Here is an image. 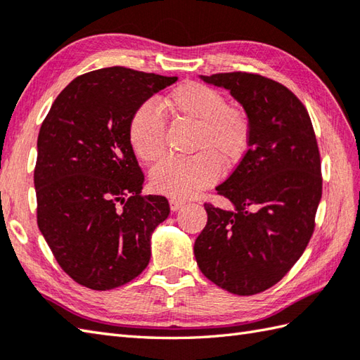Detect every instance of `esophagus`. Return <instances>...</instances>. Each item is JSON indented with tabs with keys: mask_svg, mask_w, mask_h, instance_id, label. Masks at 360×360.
I'll return each mask as SVG.
<instances>
[{
	"mask_svg": "<svg viewBox=\"0 0 360 360\" xmlns=\"http://www.w3.org/2000/svg\"><path fill=\"white\" fill-rule=\"evenodd\" d=\"M182 205H184V202L182 201H178V200H170V210L172 212H178Z\"/></svg>",
	"mask_w": 360,
	"mask_h": 360,
	"instance_id": "obj_1",
	"label": "esophagus"
}]
</instances>
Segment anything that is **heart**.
<instances>
[{
    "label": "heart",
    "instance_id": "heart-1",
    "mask_svg": "<svg viewBox=\"0 0 360 360\" xmlns=\"http://www.w3.org/2000/svg\"><path fill=\"white\" fill-rule=\"evenodd\" d=\"M165 106L173 116L195 124V148L201 151L187 159L162 160L151 170L150 184L159 195L188 200L218 181L219 160L233 165L243 158L250 142V119L243 108L226 105L218 91L196 82L174 88ZM128 141L143 162L164 155L165 120L155 103L143 102L133 111Z\"/></svg>",
    "mask_w": 360,
    "mask_h": 360
}]
</instances>
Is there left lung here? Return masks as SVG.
<instances>
[{
    "mask_svg": "<svg viewBox=\"0 0 360 360\" xmlns=\"http://www.w3.org/2000/svg\"><path fill=\"white\" fill-rule=\"evenodd\" d=\"M224 88L250 119V142L217 193L233 204H204L207 224L195 241L201 272L236 295L278 283L307 249L322 198L320 153L309 114L281 83L249 72L200 75Z\"/></svg>",
    "mask_w": 360,
    "mask_h": 360,
    "instance_id": "1",
    "label": "left lung"
}]
</instances>
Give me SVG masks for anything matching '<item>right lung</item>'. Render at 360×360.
Instances as JSON below:
<instances>
[{"label":"right lung","instance_id":"obj_1","mask_svg":"<svg viewBox=\"0 0 360 360\" xmlns=\"http://www.w3.org/2000/svg\"><path fill=\"white\" fill-rule=\"evenodd\" d=\"M164 77L112 66L74 79L53 101L37 141V223L60 267L94 290L119 288L148 266L150 240L170 213L142 196L143 173L128 141L141 103Z\"/></svg>","mask_w":360,"mask_h":360}]
</instances>
